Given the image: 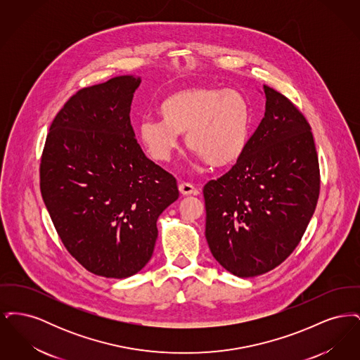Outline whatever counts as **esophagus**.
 <instances>
[{
    "mask_svg": "<svg viewBox=\"0 0 360 360\" xmlns=\"http://www.w3.org/2000/svg\"><path fill=\"white\" fill-rule=\"evenodd\" d=\"M178 188H179L181 194H184V195H197L198 194V190L194 188L191 184H186V182L179 184Z\"/></svg>",
    "mask_w": 360,
    "mask_h": 360,
    "instance_id": "34e87169",
    "label": "esophagus"
}]
</instances>
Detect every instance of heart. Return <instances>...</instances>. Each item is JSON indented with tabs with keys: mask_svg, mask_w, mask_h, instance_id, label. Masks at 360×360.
Returning a JSON list of instances; mask_svg holds the SVG:
<instances>
[{
	"mask_svg": "<svg viewBox=\"0 0 360 360\" xmlns=\"http://www.w3.org/2000/svg\"><path fill=\"white\" fill-rule=\"evenodd\" d=\"M158 112L162 120L144 119L137 127L140 144L158 163L172 159L184 134L188 150L214 169L235 165L245 153L251 109L235 89H181L166 96Z\"/></svg>",
	"mask_w": 360,
	"mask_h": 360,
	"instance_id": "heart-1",
	"label": "heart"
}]
</instances>
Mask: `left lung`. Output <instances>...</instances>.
<instances>
[{
    "label": "left lung",
    "mask_w": 360,
    "mask_h": 360,
    "mask_svg": "<svg viewBox=\"0 0 360 360\" xmlns=\"http://www.w3.org/2000/svg\"><path fill=\"white\" fill-rule=\"evenodd\" d=\"M264 117L239 162L207 182L205 236L212 255L240 278L264 274L304 236L320 191L310 125L281 93L263 86Z\"/></svg>",
    "instance_id": "8db88e82"
}]
</instances>
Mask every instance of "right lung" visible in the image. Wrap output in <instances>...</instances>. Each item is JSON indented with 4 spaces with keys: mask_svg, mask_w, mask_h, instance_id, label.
I'll return each instance as SVG.
<instances>
[{
    "mask_svg": "<svg viewBox=\"0 0 360 360\" xmlns=\"http://www.w3.org/2000/svg\"><path fill=\"white\" fill-rule=\"evenodd\" d=\"M140 77L120 75L72 96L52 121L40 190L70 254L86 270L128 278L153 257L156 221L178 200L172 174L148 159L129 112Z\"/></svg>",
    "mask_w": 360,
    "mask_h": 360,
    "instance_id": "right-lung-1",
    "label": "right lung"
}]
</instances>
